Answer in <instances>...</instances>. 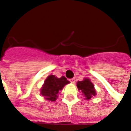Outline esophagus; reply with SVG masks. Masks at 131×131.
<instances>
[{
    "mask_svg": "<svg viewBox=\"0 0 131 131\" xmlns=\"http://www.w3.org/2000/svg\"><path fill=\"white\" fill-rule=\"evenodd\" d=\"M69 81L71 82L72 84H75V78L70 79Z\"/></svg>",
    "mask_w": 131,
    "mask_h": 131,
    "instance_id": "1",
    "label": "esophagus"
}]
</instances>
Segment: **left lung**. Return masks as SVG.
Listing matches in <instances>:
<instances>
[{"label": "left lung", "instance_id": "left-lung-1", "mask_svg": "<svg viewBox=\"0 0 131 131\" xmlns=\"http://www.w3.org/2000/svg\"><path fill=\"white\" fill-rule=\"evenodd\" d=\"M77 87L79 91H81L82 95L84 97V99L86 100H89L97 95L94 84L89 78H84L82 81L78 82Z\"/></svg>", "mask_w": 131, "mask_h": 131}]
</instances>
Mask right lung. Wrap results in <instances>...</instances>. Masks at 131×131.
I'll return each instance as SVG.
<instances>
[{
	"instance_id": "obj_1",
	"label": "right lung",
	"mask_w": 131,
	"mask_h": 131,
	"mask_svg": "<svg viewBox=\"0 0 131 131\" xmlns=\"http://www.w3.org/2000/svg\"><path fill=\"white\" fill-rule=\"evenodd\" d=\"M69 83L70 82L64 76L58 78L54 75H50L46 78L42 86L40 94L47 100L56 101L60 91L62 90L64 86Z\"/></svg>"
}]
</instances>
